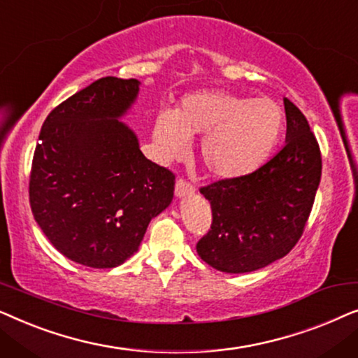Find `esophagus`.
Returning <instances> with one entry per match:
<instances>
[{"mask_svg":"<svg viewBox=\"0 0 358 358\" xmlns=\"http://www.w3.org/2000/svg\"><path fill=\"white\" fill-rule=\"evenodd\" d=\"M194 190H195V187L189 182V180H185V179L176 180V195H178V197H184V195L192 194Z\"/></svg>","mask_w":358,"mask_h":358,"instance_id":"esophagus-1","label":"esophagus"}]
</instances>
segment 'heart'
<instances>
[{
	"label": "heart",
	"mask_w": 358,
	"mask_h": 358,
	"mask_svg": "<svg viewBox=\"0 0 358 358\" xmlns=\"http://www.w3.org/2000/svg\"><path fill=\"white\" fill-rule=\"evenodd\" d=\"M282 107L268 97H249L223 90H205L182 97L173 114L161 112L153 141L164 163L189 153L190 140L201 136L199 155L215 178L231 180L266 163L283 130Z\"/></svg>",
	"instance_id": "b5f03b06"
}]
</instances>
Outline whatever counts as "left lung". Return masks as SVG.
I'll list each match as a JSON object with an SVG mask.
<instances>
[{"label": "left lung", "mask_w": 358, "mask_h": 358, "mask_svg": "<svg viewBox=\"0 0 358 358\" xmlns=\"http://www.w3.org/2000/svg\"><path fill=\"white\" fill-rule=\"evenodd\" d=\"M283 104L285 146L254 173L200 189L212 205V227L197 252L217 271L266 267L287 256L305 229L321 180V151L303 112L288 99Z\"/></svg>", "instance_id": "obj_1"}]
</instances>
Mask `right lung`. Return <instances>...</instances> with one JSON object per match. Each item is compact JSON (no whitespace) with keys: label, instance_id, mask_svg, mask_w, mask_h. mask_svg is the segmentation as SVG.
Returning a JSON list of instances; mask_svg holds the SVG:
<instances>
[{"label":"right lung","instance_id":"add662e5","mask_svg":"<svg viewBox=\"0 0 358 358\" xmlns=\"http://www.w3.org/2000/svg\"><path fill=\"white\" fill-rule=\"evenodd\" d=\"M140 81L101 78L43 122L29 180L34 218L55 249L94 268L124 264L174 197L176 176L119 119Z\"/></svg>","mask_w":358,"mask_h":358}]
</instances>
